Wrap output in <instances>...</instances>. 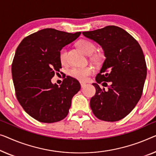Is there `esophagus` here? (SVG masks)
I'll use <instances>...</instances> for the list:
<instances>
[{
    "label": "esophagus",
    "instance_id": "1",
    "mask_svg": "<svg viewBox=\"0 0 156 156\" xmlns=\"http://www.w3.org/2000/svg\"><path fill=\"white\" fill-rule=\"evenodd\" d=\"M86 85V83H80V86H81V87H84Z\"/></svg>",
    "mask_w": 156,
    "mask_h": 156
}]
</instances>
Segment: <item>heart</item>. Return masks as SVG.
<instances>
[{
  "label": "heart",
  "mask_w": 156,
  "mask_h": 156,
  "mask_svg": "<svg viewBox=\"0 0 156 156\" xmlns=\"http://www.w3.org/2000/svg\"><path fill=\"white\" fill-rule=\"evenodd\" d=\"M78 47L84 52L86 55H92L95 50V46L92 42L87 40H81L78 43ZM66 50L63 48L60 51L59 59L62 63L66 62ZM93 73V69L91 66L84 67H74L69 71V75L72 78L80 81H85L87 77Z\"/></svg>",
  "instance_id": "obj_1"
}]
</instances>
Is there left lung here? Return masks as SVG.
<instances>
[{"mask_svg":"<svg viewBox=\"0 0 156 156\" xmlns=\"http://www.w3.org/2000/svg\"><path fill=\"white\" fill-rule=\"evenodd\" d=\"M83 34L98 43L106 57L95 78L97 83H92L96 88L90 99L92 112L104 121L121 120L135 107L142 94L147 73L142 49L131 35L118 27L108 26ZM101 82L105 87L106 82L110 83L107 90L97 84Z\"/></svg>","mask_w":156,"mask_h":156,"instance_id":"1","label":"left lung"}]
</instances>
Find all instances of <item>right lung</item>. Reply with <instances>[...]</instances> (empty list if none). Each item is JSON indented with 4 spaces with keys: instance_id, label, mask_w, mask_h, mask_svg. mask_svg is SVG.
<instances>
[{
    "instance_id": "1",
    "label": "right lung",
    "mask_w": 156,
    "mask_h": 156,
    "mask_svg": "<svg viewBox=\"0 0 156 156\" xmlns=\"http://www.w3.org/2000/svg\"><path fill=\"white\" fill-rule=\"evenodd\" d=\"M80 34L44 29L24 38L16 50L12 64L16 96L24 110L38 121L63 120L80 90L78 81L70 76L59 86L51 82L62 68L60 51Z\"/></svg>"
}]
</instances>
